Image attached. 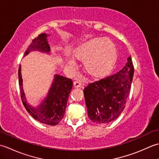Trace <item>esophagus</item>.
Returning a JSON list of instances; mask_svg holds the SVG:
<instances>
[{
  "label": "esophagus",
  "mask_w": 159,
  "mask_h": 159,
  "mask_svg": "<svg viewBox=\"0 0 159 159\" xmlns=\"http://www.w3.org/2000/svg\"><path fill=\"white\" fill-rule=\"evenodd\" d=\"M81 85H82V82L80 81V80H76L74 82V87H76V88L80 87Z\"/></svg>",
  "instance_id": "obj_1"
}]
</instances>
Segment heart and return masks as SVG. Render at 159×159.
<instances>
[{
    "instance_id": "1",
    "label": "heart",
    "mask_w": 159,
    "mask_h": 159,
    "mask_svg": "<svg viewBox=\"0 0 159 159\" xmlns=\"http://www.w3.org/2000/svg\"><path fill=\"white\" fill-rule=\"evenodd\" d=\"M72 55L75 59L84 60V67L89 75L101 79L113 70L117 60V50L116 44L110 39L97 38L77 46ZM73 57L67 56L66 61L70 66L76 64Z\"/></svg>"
}]
</instances>
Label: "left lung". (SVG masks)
<instances>
[{
    "label": "left lung",
    "mask_w": 159,
    "mask_h": 159,
    "mask_svg": "<svg viewBox=\"0 0 159 159\" xmlns=\"http://www.w3.org/2000/svg\"><path fill=\"white\" fill-rule=\"evenodd\" d=\"M117 73L88 84L84 89L87 114L93 122H111L119 117L129 96L134 74L131 57Z\"/></svg>",
    "instance_id": "1"
}]
</instances>
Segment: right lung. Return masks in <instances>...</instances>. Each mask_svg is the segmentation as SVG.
<instances>
[{
	"instance_id": "add662e5",
	"label": "right lung",
	"mask_w": 159,
	"mask_h": 159,
	"mask_svg": "<svg viewBox=\"0 0 159 159\" xmlns=\"http://www.w3.org/2000/svg\"><path fill=\"white\" fill-rule=\"evenodd\" d=\"M48 34L42 33L36 38L32 40V42L24 57L33 51L38 50L39 52L49 53L50 46L47 41ZM19 85L20 95L22 103L29 113L42 124L55 126L58 124L63 118L66 109L67 99L71 90L72 89V80L70 79L55 74L52 86L44 100L38 107H32L26 102L25 92L22 88V79L21 75V66L18 69Z\"/></svg>"
}]
</instances>
